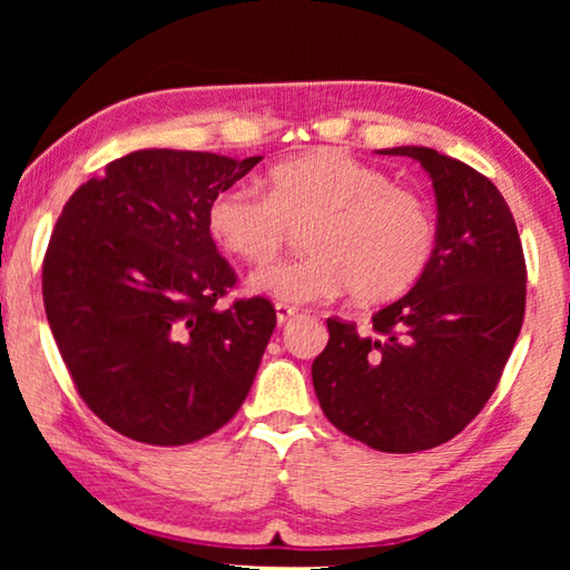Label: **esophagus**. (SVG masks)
<instances>
[{"instance_id": "obj_1", "label": "esophagus", "mask_w": 570, "mask_h": 570, "mask_svg": "<svg viewBox=\"0 0 570 570\" xmlns=\"http://www.w3.org/2000/svg\"><path fill=\"white\" fill-rule=\"evenodd\" d=\"M298 312L294 306H286V304H276V322H278V326H286L288 322L294 320Z\"/></svg>"}]
</instances>
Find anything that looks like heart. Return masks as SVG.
I'll list each match as a JSON object with an SVG mask.
<instances>
[{
	"label": "heart",
	"instance_id": "heart-1",
	"mask_svg": "<svg viewBox=\"0 0 570 570\" xmlns=\"http://www.w3.org/2000/svg\"><path fill=\"white\" fill-rule=\"evenodd\" d=\"M298 228L308 254L254 276L256 292L282 304L344 292L394 302L422 282L440 240L428 200L340 148L298 153L266 173V193L230 186L208 206L210 236L248 266L272 264Z\"/></svg>",
	"mask_w": 570,
	"mask_h": 570
}]
</instances>
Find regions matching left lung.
<instances>
[{
  "mask_svg": "<svg viewBox=\"0 0 570 570\" xmlns=\"http://www.w3.org/2000/svg\"><path fill=\"white\" fill-rule=\"evenodd\" d=\"M430 173L438 254L422 282L372 314V332L332 316L312 364L336 430L380 452H420L460 435L495 392L525 314V256L495 183L432 148H390Z\"/></svg>",
  "mask_w": 570,
  "mask_h": 570,
  "instance_id": "8db88e82",
  "label": "left lung"
}]
</instances>
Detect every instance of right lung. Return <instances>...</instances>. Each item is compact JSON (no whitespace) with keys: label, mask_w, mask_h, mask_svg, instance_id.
Instances as JSON below:
<instances>
[{"label":"right lung","mask_w":570,"mask_h":570,"mask_svg":"<svg viewBox=\"0 0 570 570\" xmlns=\"http://www.w3.org/2000/svg\"><path fill=\"white\" fill-rule=\"evenodd\" d=\"M262 160L135 150L67 200L42 298L77 394L120 435L176 448L234 417L276 326L264 296L220 308L236 272L208 206Z\"/></svg>","instance_id":"right-lung-1"}]
</instances>
